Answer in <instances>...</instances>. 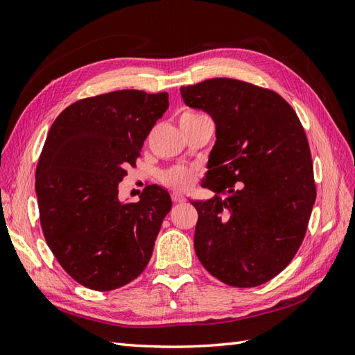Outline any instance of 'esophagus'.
<instances>
[{"mask_svg":"<svg viewBox=\"0 0 355 355\" xmlns=\"http://www.w3.org/2000/svg\"><path fill=\"white\" fill-rule=\"evenodd\" d=\"M171 198H172L173 202H183V201H184L183 195L178 193V192H172V193H171Z\"/></svg>","mask_w":355,"mask_h":355,"instance_id":"34e87169","label":"esophagus"}]
</instances>
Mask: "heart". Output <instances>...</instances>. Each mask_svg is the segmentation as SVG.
Segmentation results:
<instances>
[{
    "mask_svg": "<svg viewBox=\"0 0 355 355\" xmlns=\"http://www.w3.org/2000/svg\"><path fill=\"white\" fill-rule=\"evenodd\" d=\"M202 114L195 111H187L182 116V120H187V119H195L200 117ZM195 178V172L192 169H186V168H173L166 171L162 175V183L164 186L173 187V189H187Z\"/></svg>",
    "mask_w": 355,
    "mask_h": 355,
    "instance_id": "b5f03b06",
    "label": "heart"
}]
</instances>
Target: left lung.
I'll return each mask as SVG.
<instances>
[{"label": "left lung", "mask_w": 355, "mask_h": 355, "mask_svg": "<svg viewBox=\"0 0 355 355\" xmlns=\"http://www.w3.org/2000/svg\"><path fill=\"white\" fill-rule=\"evenodd\" d=\"M180 92L216 125L201 184L216 197L191 201L198 212L195 253L224 284H266L297 253L315 201L304 126L276 92L244 80L214 78Z\"/></svg>", "instance_id": "1"}]
</instances>
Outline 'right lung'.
Masks as SVG:
<instances>
[{"instance_id": "1", "label": "right lung", "mask_w": 355, "mask_h": 355, "mask_svg": "<svg viewBox=\"0 0 355 355\" xmlns=\"http://www.w3.org/2000/svg\"><path fill=\"white\" fill-rule=\"evenodd\" d=\"M169 107L168 93L119 89L85 97L53 122L36 166L44 238L74 281L111 291L140 276L172 201L150 184L120 202L119 183Z\"/></svg>"}]
</instances>
